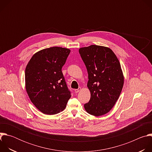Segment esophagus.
Masks as SVG:
<instances>
[{"label":"esophagus","instance_id":"34e87169","mask_svg":"<svg viewBox=\"0 0 152 152\" xmlns=\"http://www.w3.org/2000/svg\"><path fill=\"white\" fill-rule=\"evenodd\" d=\"M81 90V88H80V87H79V88H78L77 89H75V93H77L78 92H79V91Z\"/></svg>","mask_w":152,"mask_h":152}]
</instances>
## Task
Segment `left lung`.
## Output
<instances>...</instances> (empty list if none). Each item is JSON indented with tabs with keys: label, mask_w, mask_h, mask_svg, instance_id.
Returning <instances> with one entry per match:
<instances>
[{
	"label": "left lung",
	"mask_w": 152,
	"mask_h": 152,
	"mask_svg": "<svg viewBox=\"0 0 152 152\" xmlns=\"http://www.w3.org/2000/svg\"><path fill=\"white\" fill-rule=\"evenodd\" d=\"M87 69V86L90 101L84 104L86 111L94 116L109 112L121 92L124 77L120 63L113 50L106 47L91 45L79 50Z\"/></svg>",
	"instance_id": "left-lung-1"
}]
</instances>
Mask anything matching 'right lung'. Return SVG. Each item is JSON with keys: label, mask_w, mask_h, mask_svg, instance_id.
I'll use <instances>...</instances> for the list:
<instances>
[{"label": "right lung", "mask_w": 152, "mask_h": 152, "mask_svg": "<svg viewBox=\"0 0 152 152\" xmlns=\"http://www.w3.org/2000/svg\"><path fill=\"white\" fill-rule=\"evenodd\" d=\"M70 52V49L60 47L45 49L35 53L26 67L27 93L43 114L62 111L72 96L62 72Z\"/></svg>", "instance_id": "obj_1"}]
</instances>
